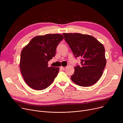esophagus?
<instances>
[{
	"label": "esophagus",
	"instance_id": "esophagus-1",
	"mask_svg": "<svg viewBox=\"0 0 123 123\" xmlns=\"http://www.w3.org/2000/svg\"><path fill=\"white\" fill-rule=\"evenodd\" d=\"M60 68H61L62 70H65V69L66 68V67H62V66H61V67H60Z\"/></svg>",
	"mask_w": 123,
	"mask_h": 123
}]
</instances>
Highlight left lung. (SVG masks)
<instances>
[{
  "label": "left lung",
  "instance_id": "obj_1",
  "mask_svg": "<svg viewBox=\"0 0 123 123\" xmlns=\"http://www.w3.org/2000/svg\"><path fill=\"white\" fill-rule=\"evenodd\" d=\"M64 39L75 57H80L81 65L74 67L71 79L82 87L92 86L102 76L106 64L105 48L91 35L63 33Z\"/></svg>",
  "mask_w": 123,
  "mask_h": 123
}]
</instances>
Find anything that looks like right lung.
<instances>
[{
  "label": "right lung",
  "instance_id": "right-lung-1",
  "mask_svg": "<svg viewBox=\"0 0 123 123\" xmlns=\"http://www.w3.org/2000/svg\"><path fill=\"white\" fill-rule=\"evenodd\" d=\"M63 38L60 34L37 36L22 49L20 69L24 80L32 89H45L54 80L59 68L48 67V62L55 56L57 45Z\"/></svg>",
  "mask_w": 123,
  "mask_h": 123
}]
</instances>
